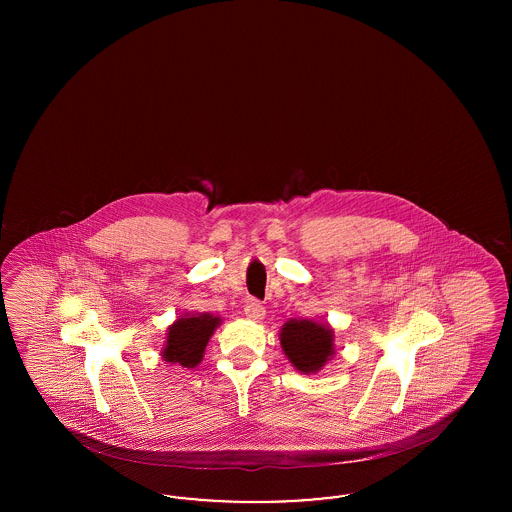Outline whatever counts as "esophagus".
<instances>
[{
    "label": "esophagus",
    "mask_w": 512,
    "mask_h": 512,
    "mask_svg": "<svg viewBox=\"0 0 512 512\" xmlns=\"http://www.w3.org/2000/svg\"><path fill=\"white\" fill-rule=\"evenodd\" d=\"M245 317L249 318V320H263L265 318V307H263V303L261 301H257V299H249L247 303H245L244 307Z\"/></svg>",
    "instance_id": "1"
}]
</instances>
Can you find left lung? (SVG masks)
<instances>
[{
  "label": "left lung",
  "instance_id": "8db88e82",
  "mask_svg": "<svg viewBox=\"0 0 512 512\" xmlns=\"http://www.w3.org/2000/svg\"><path fill=\"white\" fill-rule=\"evenodd\" d=\"M280 343L299 372L315 374L334 355V330L313 320H288L280 330Z\"/></svg>",
  "mask_w": 512,
  "mask_h": 512
}]
</instances>
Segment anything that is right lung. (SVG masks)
<instances>
[{
  "label": "right lung",
  "mask_w": 512,
  "mask_h": 512,
  "mask_svg": "<svg viewBox=\"0 0 512 512\" xmlns=\"http://www.w3.org/2000/svg\"><path fill=\"white\" fill-rule=\"evenodd\" d=\"M219 324L220 318L209 313L178 318L167 330V343L161 357L172 365L194 368L201 363L205 347Z\"/></svg>",
  "instance_id": "obj_1"
}]
</instances>
